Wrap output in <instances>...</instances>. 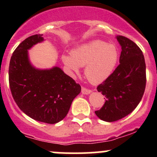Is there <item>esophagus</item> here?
Segmentation results:
<instances>
[{
    "instance_id": "1",
    "label": "esophagus",
    "mask_w": 157,
    "mask_h": 157,
    "mask_svg": "<svg viewBox=\"0 0 157 157\" xmlns=\"http://www.w3.org/2000/svg\"><path fill=\"white\" fill-rule=\"evenodd\" d=\"M81 93L84 95H88V94H90V93H91V90H87V89H86L84 87H82Z\"/></svg>"
}]
</instances>
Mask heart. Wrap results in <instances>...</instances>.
I'll return each instance as SVG.
<instances>
[{
  "label": "heart",
  "mask_w": 157,
  "mask_h": 157,
  "mask_svg": "<svg viewBox=\"0 0 157 157\" xmlns=\"http://www.w3.org/2000/svg\"><path fill=\"white\" fill-rule=\"evenodd\" d=\"M118 60L115 45L101 40H93L79 45L71 52V56L64 55L62 61L71 74H78L80 67L92 83L105 81L113 73Z\"/></svg>",
  "instance_id": "1"
}]
</instances>
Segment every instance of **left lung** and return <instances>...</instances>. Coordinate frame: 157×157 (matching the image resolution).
<instances>
[{"label":"left lung","mask_w":157,"mask_h":157,"mask_svg":"<svg viewBox=\"0 0 157 157\" xmlns=\"http://www.w3.org/2000/svg\"><path fill=\"white\" fill-rule=\"evenodd\" d=\"M116 39L121 47L120 64L97 87L105 97V102L95 113L107 122L131 113L140 103L146 86V64L142 51L128 38L118 36Z\"/></svg>","instance_id":"1"}]
</instances>
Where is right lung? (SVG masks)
Listing matches in <instances>:
<instances>
[{
	"instance_id": "right-lung-1",
	"label": "right lung",
	"mask_w": 157,
	"mask_h": 157,
	"mask_svg": "<svg viewBox=\"0 0 157 157\" xmlns=\"http://www.w3.org/2000/svg\"><path fill=\"white\" fill-rule=\"evenodd\" d=\"M43 41L42 35H34L15 49L9 66V83L22 112L38 121L55 124L65 118L81 87L59 67L39 69L32 64L29 50Z\"/></svg>"
}]
</instances>
